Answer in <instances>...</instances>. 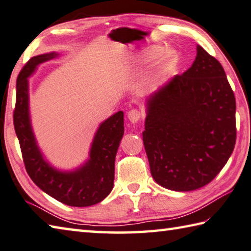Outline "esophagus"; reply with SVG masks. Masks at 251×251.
<instances>
[{
  "label": "esophagus",
  "mask_w": 251,
  "mask_h": 251,
  "mask_svg": "<svg viewBox=\"0 0 251 251\" xmlns=\"http://www.w3.org/2000/svg\"><path fill=\"white\" fill-rule=\"evenodd\" d=\"M140 112L138 110H130L128 112V120L135 124V123H137L140 120Z\"/></svg>",
  "instance_id": "34e87169"
}]
</instances>
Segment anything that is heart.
<instances>
[{
  "label": "heart",
  "instance_id": "obj_1",
  "mask_svg": "<svg viewBox=\"0 0 251 251\" xmlns=\"http://www.w3.org/2000/svg\"><path fill=\"white\" fill-rule=\"evenodd\" d=\"M159 52H160V48L158 47H153V48H150L147 51L144 52L141 56L136 59L134 61V63H146L150 60H152L153 58H156ZM177 60V54L175 51V50L172 49H168L166 50L165 52L161 54L160 57V60L158 62V67H157V71L156 74H154V79H158L162 76L163 75H166L168 71H169L171 68L176 65V62Z\"/></svg>",
  "mask_w": 251,
  "mask_h": 251
}]
</instances>
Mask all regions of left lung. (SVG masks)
Returning <instances> with one entry per match:
<instances>
[{"instance_id":"1","label":"left lung","mask_w":251,"mask_h":251,"mask_svg":"<svg viewBox=\"0 0 251 251\" xmlns=\"http://www.w3.org/2000/svg\"><path fill=\"white\" fill-rule=\"evenodd\" d=\"M144 146L159 185L202 188L228 161L236 143V101L224 69L201 47L184 74L146 102Z\"/></svg>"}]
</instances>
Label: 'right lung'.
<instances>
[{
  "mask_svg": "<svg viewBox=\"0 0 251 251\" xmlns=\"http://www.w3.org/2000/svg\"><path fill=\"white\" fill-rule=\"evenodd\" d=\"M57 52L33 57L23 67L16 81L14 128L20 141L26 171L45 193L69 206L85 207L103 201L114 185L115 157L124 135V113L117 112L101 123L90 149V158L74 171H60L45 160L36 141L29 116L28 78L40 63Z\"/></svg>",
  "mask_w": 251,
  "mask_h": 251,
  "instance_id": "add662e5",
  "label": "right lung"
}]
</instances>
